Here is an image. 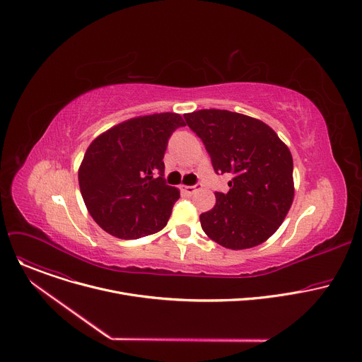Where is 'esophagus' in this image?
Returning <instances> with one entry per match:
<instances>
[{"mask_svg": "<svg viewBox=\"0 0 362 362\" xmlns=\"http://www.w3.org/2000/svg\"><path fill=\"white\" fill-rule=\"evenodd\" d=\"M197 187H200V186H199V185H197V186H185V185L180 186V189H182L186 194H193V193L197 190Z\"/></svg>", "mask_w": 362, "mask_h": 362, "instance_id": "34e87169", "label": "esophagus"}]
</instances>
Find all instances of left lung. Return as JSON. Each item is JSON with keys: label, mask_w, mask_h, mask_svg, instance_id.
Returning a JSON list of instances; mask_svg holds the SVG:
<instances>
[{"label": "left lung", "mask_w": 362, "mask_h": 362, "mask_svg": "<svg viewBox=\"0 0 362 362\" xmlns=\"http://www.w3.org/2000/svg\"><path fill=\"white\" fill-rule=\"evenodd\" d=\"M185 120L202 139L215 172L233 175L229 192H216L214 209L200 215L204 233L233 250L268 240L293 202L288 146L264 122L229 110H197Z\"/></svg>", "instance_id": "left-lung-1"}]
</instances>
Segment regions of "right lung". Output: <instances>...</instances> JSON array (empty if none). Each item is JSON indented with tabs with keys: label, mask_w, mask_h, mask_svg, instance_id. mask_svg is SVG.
Returning <instances> with one entry per match:
<instances>
[{
	"label": "right lung",
	"mask_w": 362,
	"mask_h": 362,
	"mask_svg": "<svg viewBox=\"0 0 362 362\" xmlns=\"http://www.w3.org/2000/svg\"><path fill=\"white\" fill-rule=\"evenodd\" d=\"M182 126L177 113L139 116L90 143L78 185L88 214L103 230L137 239L168 225L180 192L163 179V156L170 134Z\"/></svg>",
	"instance_id": "obj_1"
}]
</instances>
